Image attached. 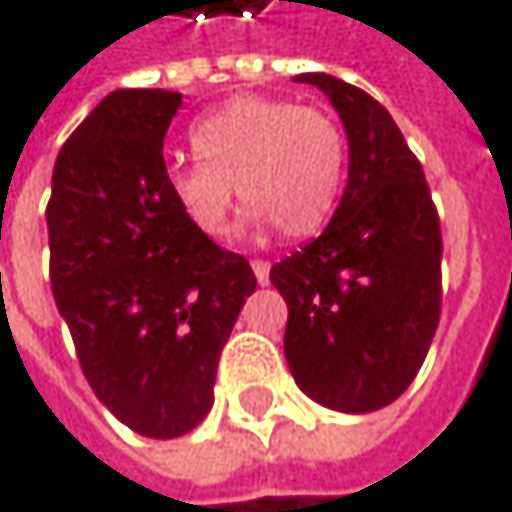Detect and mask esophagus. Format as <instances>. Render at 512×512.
Wrapping results in <instances>:
<instances>
[{
	"label": "esophagus",
	"mask_w": 512,
	"mask_h": 512,
	"mask_svg": "<svg viewBox=\"0 0 512 512\" xmlns=\"http://www.w3.org/2000/svg\"><path fill=\"white\" fill-rule=\"evenodd\" d=\"M253 274H256V280L265 286V283H268V277H271V265H268L265 259H253Z\"/></svg>",
	"instance_id": "obj_1"
}]
</instances>
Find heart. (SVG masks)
<instances>
[{"instance_id": "obj_1", "label": "heart", "mask_w": 512, "mask_h": 512, "mask_svg": "<svg viewBox=\"0 0 512 512\" xmlns=\"http://www.w3.org/2000/svg\"><path fill=\"white\" fill-rule=\"evenodd\" d=\"M199 159L165 168L168 196L208 238L229 232L235 186L250 223L304 238L332 217L347 165L344 132L332 114L271 96H235L189 132Z\"/></svg>"}]
</instances>
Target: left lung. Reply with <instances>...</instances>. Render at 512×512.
<instances>
[{"label":"left lung","mask_w":512,"mask_h":512,"mask_svg":"<svg viewBox=\"0 0 512 512\" xmlns=\"http://www.w3.org/2000/svg\"><path fill=\"white\" fill-rule=\"evenodd\" d=\"M344 120L350 177L326 232L271 268L289 307L283 353L323 407L371 413L419 374L440 319V217L419 159L365 90L313 72Z\"/></svg>","instance_id":"left-lung-1"}]
</instances>
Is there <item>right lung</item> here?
<instances>
[{
	"instance_id": "obj_1",
	"label": "right lung",
	"mask_w": 512,
	"mask_h": 512,
	"mask_svg": "<svg viewBox=\"0 0 512 512\" xmlns=\"http://www.w3.org/2000/svg\"><path fill=\"white\" fill-rule=\"evenodd\" d=\"M180 93L114 90L69 135L47 202L50 286L96 398L156 440L214 404L223 344L256 289L250 262L193 229L165 186Z\"/></svg>"
}]
</instances>
